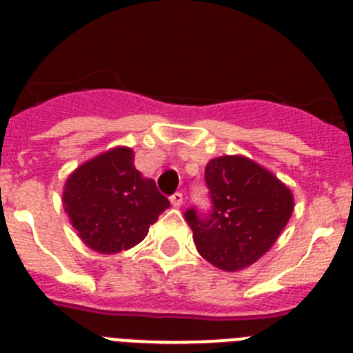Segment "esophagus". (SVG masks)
<instances>
[{"mask_svg":"<svg viewBox=\"0 0 353 353\" xmlns=\"http://www.w3.org/2000/svg\"><path fill=\"white\" fill-rule=\"evenodd\" d=\"M171 205H173L174 208H180L183 205V194L182 192H174L173 196H171Z\"/></svg>","mask_w":353,"mask_h":353,"instance_id":"1","label":"esophagus"}]
</instances>
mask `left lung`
<instances>
[{
	"instance_id": "left-lung-1",
	"label": "left lung",
	"mask_w": 353,
	"mask_h": 353,
	"mask_svg": "<svg viewBox=\"0 0 353 353\" xmlns=\"http://www.w3.org/2000/svg\"><path fill=\"white\" fill-rule=\"evenodd\" d=\"M205 180L214 210L207 219L187 210L198 252L224 272L256 263L288 224L293 212L290 187L245 155L208 161Z\"/></svg>"
}]
</instances>
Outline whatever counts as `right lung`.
<instances>
[{"mask_svg":"<svg viewBox=\"0 0 353 353\" xmlns=\"http://www.w3.org/2000/svg\"><path fill=\"white\" fill-rule=\"evenodd\" d=\"M170 207L152 179L134 166V150L114 146L68 174L63 208L84 245L117 254L138 245Z\"/></svg>","mask_w":353,"mask_h":353,"instance_id":"right-lung-1","label":"right lung"}]
</instances>
